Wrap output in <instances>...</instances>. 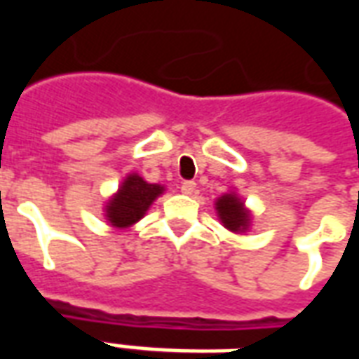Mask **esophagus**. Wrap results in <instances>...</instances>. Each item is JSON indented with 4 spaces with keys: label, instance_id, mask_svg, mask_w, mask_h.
Instances as JSON below:
<instances>
[{
    "label": "esophagus",
    "instance_id": "34e87169",
    "mask_svg": "<svg viewBox=\"0 0 359 359\" xmlns=\"http://www.w3.org/2000/svg\"><path fill=\"white\" fill-rule=\"evenodd\" d=\"M180 190H182V194L192 196L196 192V182L194 180H184V182L180 184Z\"/></svg>",
    "mask_w": 359,
    "mask_h": 359
}]
</instances>
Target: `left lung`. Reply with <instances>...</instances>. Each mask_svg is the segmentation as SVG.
<instances>
[{
    "label": "left lung",
    "instance_id": "8db88e82",
    "mask_svg": "<svg viewBox=\"0 0 359 359\" xmlns=\"http://www.w3.org/2000/svg\"><path fill=\"white\" fill-rule=\"evenodd\" d=\"M215 211L221 225L231 233H248L252 226V211L246 208L241 196L236 194V190H229L223 196H219L215 200Z\"/></svg>",
    "mask_w": 359,
    "mask_h": 359
}]
</instances>
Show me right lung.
<instances>
[{
  "label": "right lung",
  "mask_w": 359,
  "mask_h": 359,
  "mask_svg": "<svg viewBox=\"0 0 359 359\" xmlns=\"http://www.w3.org/2000/svg\"><path fill=\"white\" fill-rule=\"evenodd\" d=\"M165 192V187L154 184L138 172H128L118 184L117 192L103 205V217L113 229H128L136 225L151 203Z\"/></svg>",
  "instance_id": "right-lung-1"
}]
</instances>
